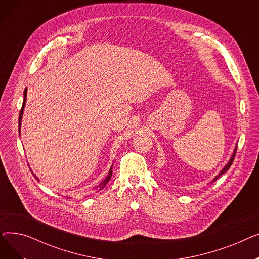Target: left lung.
Here are the masks:
<instances>
[{"label": "left lung", "mask_w": 259, "mask_h": 259, "mask_svg": "<svg viewBox=\"0 0 259 259\" xmlns=\"http://www.w3.org/2000/svg\"><path fill=\"white\" fill-rule=\"evenodd\" d=\"M236 151H237V145H236V147H235V149H234V151H233V154H232V156H231V158L229 159V161H228V164L221 170V172H220V174L219 175H217V176H215V179L212 181V183L213 182H215L217 179H219L220 178V176L221 175H223L224 173H226L228 170H229V168L231 167V165H232L233 164V160H234V157H235V154H236Z\"/></svg>", "instance_id": "1"}]
</instances>
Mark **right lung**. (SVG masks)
<instances>
[{
  "mask_svg": "<svg viewBox=\"0 0 259 259\" xmlns=\"http://www.w3.org/2000/svg\"><path fill=\"white\" fill-rule=\"evenodd\" d=\"M26 95H27V88L24 90V101H23V106H22V109H21V111H20V116H19V131H21V122H22V116H23V111H24V107H25V104H26ZM112 166H113V164H112ZM112 166H111V168H110V170H109V173H108V175H107V178L100 184V186H98V187H95V188H93V192H98V191H100V190H102L105 186H106V184L110 181V179H111V175H112ZM33 174V173H32ZM33 176L34 178L38 181V179L36 178V175L35 174H33Z\"/></svg>",
  "mask_w": 259,
  "mask_h": 259,
  "instance_id": "right-lung-1",
  "label": "right lung"
}]
</instances>
